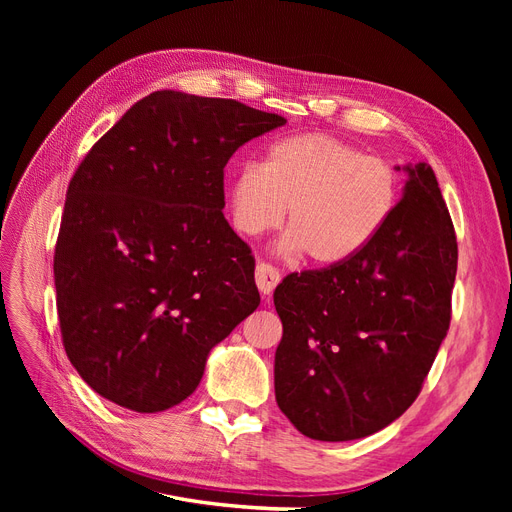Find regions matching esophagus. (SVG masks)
Wrapping results in <instances>:
<instances>
[{"instance_id": "1", "label": "esophagus", "mask_w": 512, "mask_h": 512, "mask_svg": "<svg viewBox=\"0 0 512 512\" xmlns=\"http://www.w3.org/2000/svg\"><path fill=\"white\" fill-rule=\"evenodd\" d=\"M282 275L275 267L267 265V262H258L256 265V286L262 292V297H269V294L275 290V286L280 284Z\"/></svg>"}]
</instances>
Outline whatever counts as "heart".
I'll return each mask as SVG.
<instances>
[{"instance_id": "1", "label": "heart", "mask_w": 512, "mask_h": 512, "mask_svg": "<svg viewBox=\"0 0 512 512\" xmlns=\"http://www.w3.org/2000/svg\"><path fill=\"white\" fill-rule=\"evenodd\" d=\"M399 203L395 168L329 134L284 136L260 166L247 164L228 181L226 207L237 232L258 237L286 218L284 256L314 267L346 265L389 224Z\"/></svg>"}]
</instances>
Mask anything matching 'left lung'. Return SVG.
<instances>
[{
	"label": "left lung",
	"instance_id": "1",
	"mask_svg": "<svg viewBox=\"0 0 512 512\" xmlns=\"http://www.w3.org/2000/svg\"><path fill=\"white\" fill-rule=\"evenodd\" d=\"M395 168L408 181L380 237L273 292L284 327L275 399L312 440H359L404 414L451 322L457 239L438 179L425 162Z\"/></svg>",
	"mask_w": 512,
	"mask_h": 512
}]
</instances>
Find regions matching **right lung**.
<instances>
[{"label": "right lung", "mask_w": 512, "mask_h": 512, "mask_svg": "<svg viewBox=\"0 0 512 512\" xmlns=\"http://www.w3.org/2000/svg\"><path fill=\"white\" fill-rule=\"evenodd\" d=\"M286 119L153 91L76 168L55 247L61 337L104 399L162 412L260 305L254 258L224 218V166Z\"/></svg>", "instance_id": "obj_1"}]
</instances>
